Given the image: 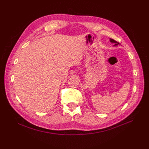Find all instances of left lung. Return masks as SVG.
<instances>
[{
    "mask_svg": "<svg viewBox=\"0 0 149 149\" xmlns=\"http://www.w3.org/2000/svg\"><path fill=\"white\" fill-rule=\"evenodd\" d=\"M109 41H110V42H112V43H114V46H118V44H119V42H118L117 41H116L115 40H113V39H109Z\"/></svg>",
    "mask_w": 149,
    "mask_h": 149,
    "instance_id": "1",
    "label": "left lung"
}]
</instances>
